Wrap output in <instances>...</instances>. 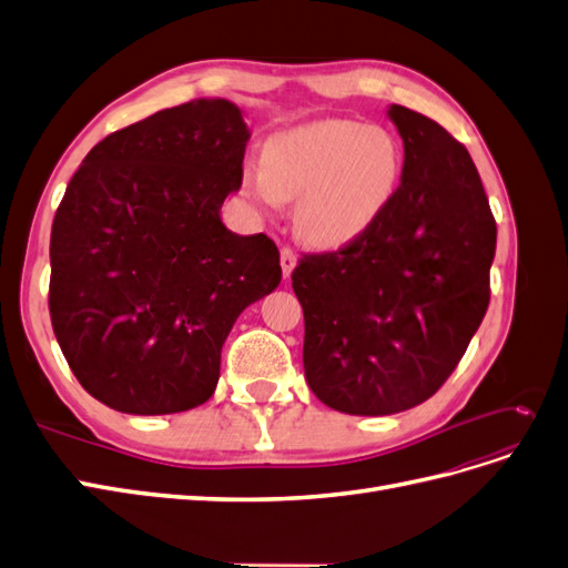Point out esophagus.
<instances>
[{
  "label": "esophagus",
  "instance_id": "1",
  "mask_svg": "<svg viewBox=\"0 0 568 568\" xmlns=\"http://www.w3.org/2000/svg\"><path fill=\"white\" fill-rule=\"evenodd\" d=\"M280 263H282V274H284V280H288V277H291V272H294V267H296V253L291 251L288 246H284V248H282V253H280Z\"/></svg>",
  "mask_w": 568,
  "mask_h": 568
}]
</instances>
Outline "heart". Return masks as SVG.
<instances>
[{
	"label": "heart",
	"instance_id": "1",
	"mask_svg": "<svg viewBox=\"0 0 568 568\" xmlns=\"http://www.w3.org/2000/svg\"><path fill=\"white\" fill-rule=\"evenodd\" d=\"M263 165L242 170V192L265 215L296 199L298 234L334 248L365 234L398 192L405 153L382 125L329 118L272 134Z\"/></svg>",
	"mask_w": 568,
	"mask_h": 568
}]
</instances>
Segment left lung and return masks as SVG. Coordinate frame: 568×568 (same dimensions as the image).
Here are the masks:
<instances>
[{
    "instance_id": "1",
    "label": "left lung",
    "mask_w": 568,
    "mask_h": 568,
    "mask_svg": "<svg viewBox=\"0 0 568 568\" xmlns=\"http://www.w3.org/2000/svg\"><path fill=\"white\" fill-rule=\"evenodd\" d=\"M405 168L374 225L291 274L307 386L332 409L384 417L448 379L490 301L497 227L478 170L436 120L390 104Z\"/></svg>"
}]
</instances>
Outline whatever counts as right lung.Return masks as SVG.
Here are the masks:
<instances>
[{"mask_svg": "<svg viewBox=\"0 0 568 568\" xmlns=\"http://www.w3.org/2000/svg\"><path fill=\"white\" fill-rule=\"evenodd\" d=\"M248 136L232 101L194 99L109 134L68 182L49 315L78 382L111 409L173 415L209 400L236 317L280 286L272 239L220 217Z\"/></svg>", "mask_w": 568, "mask_h": 568, "instance_id": "obj_1", "label": "right lung"}]
</instances>
